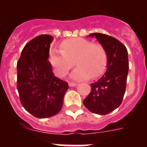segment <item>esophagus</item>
I'll return each instance as SVG.
<instances>
[{
	"label": "esophagus",
	"instance_id": "esophagus-1",
	"mask_svg": "<svg viewBox=\"0 0 147 147\" xmlns=\"http://www.w3.org/2000/svg\"><path fill=\"white\" fill-rule=\"evenodd\" d=\"M68 85H69L70 87H74V86H76L77 84L75 82H68Z\"/></svg>",
	"mask_w": 147,
	"mask_h": 147
}]
</instances>
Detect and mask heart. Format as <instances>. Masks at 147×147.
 <instances>
[{
    "label": "heart",
    "instance_id": "1",
    "mask_svg": "<svg viewBox=\"0 0 147 147\" xmlns=\"http://www.w3.org/2000/svg\"><path fill=\"white\" fill-rule=\"evenodd\" d=\"M50 62L56 74L60 77L65 76L74 66H78L71 74L75 80L97 78L105 73L107 65V53L101 44L83 38L67 40L61 44V50H52Z\"/></svg>",
    "mask_w": 147,
    "mask_h": 147
}]
</instances>
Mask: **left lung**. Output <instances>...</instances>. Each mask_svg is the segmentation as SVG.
Wrapping results in <instances>:
<instances>
[{
    "label": "left lung",
    "instance_id": "1",
    "mask_svg": "<svg viewBox=\"0 0 147 147\" xmlns=\"http://www.w3.org/2000/svg\"><path fill=\"white\" fill-rule=\"evenodd\" d=\"M107 53V71L99 80L90 84L91 91L83 104L93 113L106 115L119 107L125 93L129 61L126 47L117 39L93 33Z\"/></svg>",
    "mask_w": 147,
    "mask_h": 147
}]
</instances>
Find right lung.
<instances>
[{"label":"right lung","mask_w":147,"mask_h":147,"mask_svg":"<svg viewBox=\"0 0 147 147\" xmlns=\"http://www.w3.org/2000/svg\"><path fill=\"white\" fill-rule=\"evenodd\" d=\"M53 37L41 34L25 45L17 64V88L23 107L39 119L54 116L62 109L68 85L54 76L48 59Z\"/></svg>","instance_id":"add662e5"}]
</instances>
